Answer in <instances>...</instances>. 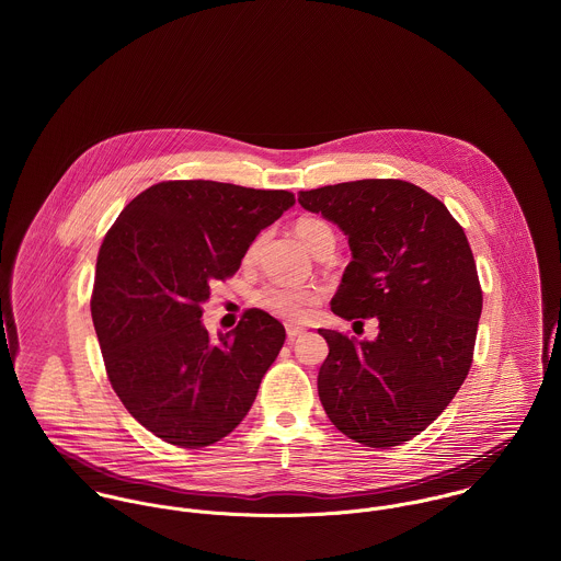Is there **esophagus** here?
I'll return each instance as SVG.
<instances>
[{
  "label": "esophagus",
  "mask_w": 561,
  "mask_h": 561,
  "mask_svg": "<svg viewBox=\"0 0 561 561\" xmlns=\"http://www.w3.org/2000/svg\"><path fill=\"white\" fill-rule=\"evenodd\" d=\"M300 334H305V328H302V325L287 323V339H289V341H296Z\"/></svg>",
  "instance_id": "1"
}]
</instances>
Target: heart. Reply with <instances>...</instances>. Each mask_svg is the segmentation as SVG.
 <instances>
[{"label":"heart","instance_id":"1","mask_svg":"<svg viewBox=\"0 0 561 561\" xmlns=\"http://www.w3.org/2000/svg\"><path fill=\"white\" fill-rule=\"evenodd\" d=\"M296 238L302 241L311 252L318 250L321 241L332 238V229L318 218H302L296 225ZM256 254V241L248 248V259ZM321 294L318 287L300 285V287H263L254 294V305L267 311L274 318L287 321L305 320L311 309L320 302Z\"/></svg>","mask_w":561,"mask_h":561}]
</instances>
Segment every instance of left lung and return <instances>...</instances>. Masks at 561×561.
Wrapping results in <instances>:
<instances>
[{
    "label": "left lung",
    "mask_w": 561,
    "mask_h": 561,
    "mask_svg": "<svg viewBox=\"0 0 561 561\" xmlns=\"http://www.w3.org/2000/svg\"><path fill=\"white\" fill-rule=\"evenodd\" d=\"M298 203L336 225L352 250L332 313L378 320L374 341L320 328L321 405L352 440L398 447L447 408L471 369L481 316L471 245L438 198L400 179L323 185Z\"/></svg>",
    "instance_id": "obj_1"
}]
</instances>
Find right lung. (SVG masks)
Masks as SVG:
<instances>
[{
  "label": "right lung",
  "instance_id": "1",
  "mask_svg": "<svg viewBox=\"0 0 561 561\" xmlns=\"http://www.w3.org/2000/svg\"><path fill=\"white\" fill-rule=\"evenodd\" d=\"M294 203L285 190L163 181L138 194L107 231L92 323L112 389L161 440L207 447L248 414L285 328L250 309L231 332L211 336L201 305Z\"/></svg>",
  "mask_w": 561,
  "mask_h": 561
}]
</instances>
